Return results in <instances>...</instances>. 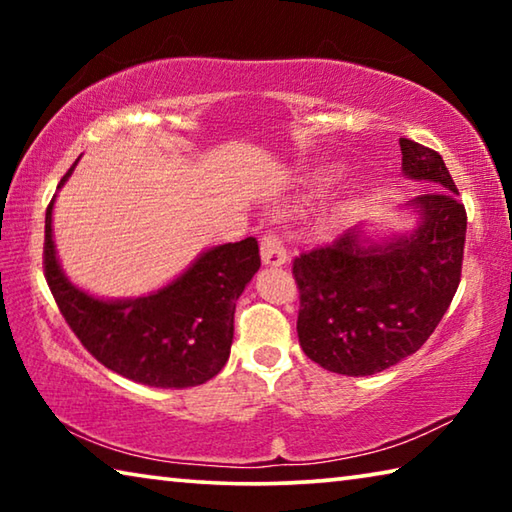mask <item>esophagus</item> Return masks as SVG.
<instances>
[{
	"mask_svg": "<svg viewBox=\"0 0 512 512\" xmlns=\"http://www.w3.org/2000/svg\"><path fill=\"white\" fill-rule=\"evenodd\" d=\"M287 246L277 230H266L262 237V262L268 266H282L287 264Z\"/></svg>",
	"mask_w": 512,
	"mask_h": 512,
	"instance_id": "esophagus-1",
	"label": "esophagus"
}]
</instances>
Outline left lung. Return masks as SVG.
<instances>
[{"instance_id": "1", "label": "left lung", "mask_w": 512, "mask_h": 512, "mask_svg": "<svg viewBox=\"0 0 512 512\" xmlns=\"http://www.w3.org/2000/svg\"><path fill=\"white\" fill-rule=\"evenodd\" d=\"M402 169L440 189L415 196L411 235L375 244L354 228L293 259L298 339L311 361L350 377L375 375L418 352L461 282L467 214L438 151L400 140Z\"/></svg>"}]
</instances>
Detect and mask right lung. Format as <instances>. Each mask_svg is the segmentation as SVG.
Masks as SVG:
<instances>
[{
	"label": "right lung",
	"mask_w": 512,
	"mask_h": 512,
	"mask_svg": "<svg viewBox=\"0 0 512 512\" xmlns=\"http://www.w3.org/2000/svg\"><path fill=\"white\" fill-rule=\"evenodd\" d=\"M72 169L74 164L60 185ZM51 210L54 198L42 250L47 284L65 323L94 359L121 377L158 388H189L219 375L230 357L237 300L262 264L255 237L207 250L153 296L106 302L72 287L60 271Z\"/></svg>",
	"instance_id": "right-lung-1"
}]
</instances>
